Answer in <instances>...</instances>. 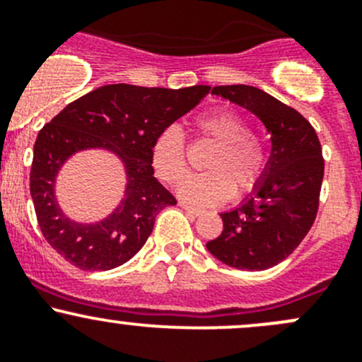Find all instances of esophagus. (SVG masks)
Wrapping results in <instances>:
<instances>
[{"mask_svg": "<svg viewBox=\"0 0 362 362\" xmlns=\"http://www.w3.org/2000/svg\"><path fill=\"white\" fill-rule=\"evenodd\" d=\"M181 207L186 211V213L192 214V216H199V214H202V209H199V207L188 206V204H185V202H181Z\"/></svg>", "mask_w": 362, "mask_h": 362, "instance_id": "esophagus-1", "label": "esophagus"}]
</instances>
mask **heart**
<instances>
[{"label":"heart","instance_id":"heart-1","mask_svg":"<svg viewBox=\"0 0 362 362\" xmlns=\"http://www.w3.org/2000/svg\"><path fill=\"white\" fill-rule=\"evenodd\" d=\"M195 132L216 144L207 156L206 174L188 177L180 195L192 204H220L232 195L248 193L266 173L267 153L262 141L252 135L250 123L230 109H216L195 119ZM156 174L167 185H177L188 173L185 132L177 124L163 128L151 148Z\"/></svg>","mask_w":362,"mask_h":362}]
</instances>
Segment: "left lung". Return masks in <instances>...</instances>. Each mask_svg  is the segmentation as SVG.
<instances>
[{
  "mask_svg": "<svg viewBox=\"0 0 362 362\" xmlns=\"http://www.w3.org/2000/svg\"><path fill=\"white\" fill-rule=\"evenodd\" d=\"M213 95L255 114L271 134V158L255 192L221 213L223 230L207 250L230 267L264 271L287 259L313 225L324 158L310 121L253 86H214Z\"/></svg>",
  "mask_w": 362,
  "mask_h": 362,
  "instance_id": "obj_1",
  "label": "left lung"
}]
</instances>
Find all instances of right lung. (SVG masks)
Returning <instances> with one entry per match:
<instances>
[{
	"instance_id": "obj_1",
	"label": "right lung",
	"mask_w": 362,
	"mask_h": 362,
	"mask_svg": "<svg viewBox=\"0 0 362 362\" xmlns=\"http://www.w3.org/2000/svg\"><path fill=\"white\" fill-rule=\"evenodd\" d=\"M209 89L102 86L68 103L38 132L30 174L31 199L42 234L64 260L82 271H109L144 246L156 214L177 204L153 176V142ZM89 147L119 154L127 167L129 185L125 199L109 218L86 226L64 216L55 202L54 182L60 165L74 152Z\"/></svg>"
}]
</instances>
